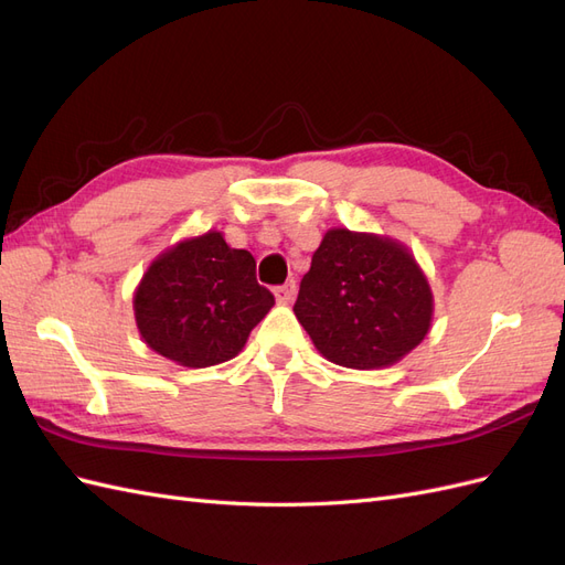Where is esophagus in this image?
<instances>
[{
    "label": "esophagus",
    "instance_id": "obj_1",
    "mask_svg": "<svg viewBox=\"0 0 565 565\" xmlns=\"http://www.w3.org/2000/svg\"><path fill=\"white\" fill-rule=\"evenodd\" d=\"M295 295H297V282L295 280H289L285 285L276 287V301L278 303H289L295 299Z\"/></svg>",
    "mask_w": 565,
    "mask_h": 565
}]
</instances>
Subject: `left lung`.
<instances>
[{"mask_svg":"<svg viewBox=\"0 0 565 565\" xmlns=\"http://www.w3.org/2000/svg\"><path fill=\"white\" fill-rule=\"evenodd\" d=\"M295 316L330 363L380 370L429 332L434 295L398 241L332 228L301 278Z\"/></svg>","mask_w":565,"mask_h":565,"instance_id":"8db88e82","label":"left lung"}]
</instances>
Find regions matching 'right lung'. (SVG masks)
<instances>
[{"instance_id":"1","label":"right lung","mask_w":565,"mask_h":565,"mask_svg":"<svg viewBox=\"0 0 565 565\" xmlns=\"http://www.w3.org/2000/svg\"><path fill=\"white\" fill-rule=\"evenodd\" d=\"M276 303L256 282V262L218 231L188 237L148 266L134 292L146 344L183 367L226 363Z\"/></svg>"}]
</instances>
